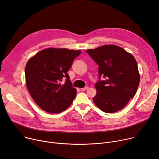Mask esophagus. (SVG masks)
<instances>
[{
	"mask_svg": "<svg viewBox=\"0 0 159 159\" xmlns=\"http://www.w3.org/2000/svg\"><path fill=\"white\" fill-rule=\"evenodd\" d=\"M88 89V86H85L84 88H81V90H82V91H86V90H87Z\"/></svg>",
	"mask_w": 159,
	"mask_h": 159,
	"instance_id": "esophagus-1",
	"label": "esophagus"
}]
</instances>
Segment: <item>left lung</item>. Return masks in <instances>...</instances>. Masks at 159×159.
<instances>
[{
  "label": "left lung",
  "mask_w": 159,
  "mask_h": 159,
  "mask_svg": "<svg viewBox=\"0 0 159 159\" xmlns=\"http://www.w3.org/2000/svg\"><path fill=\"white\" fill-rule=\"evenodd\" d=\"M86 52L98 66L99 79L95 84L97 95L93 97L94 103L107 113L122 110L135 96L139 85L135 58L115 45H104Z\"/></svg>",
  "instance_id": "1"
}]
</instances>
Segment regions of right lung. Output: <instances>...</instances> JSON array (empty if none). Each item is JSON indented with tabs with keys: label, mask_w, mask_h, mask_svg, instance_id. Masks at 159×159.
I'll use <instances>...</instances> for the list:
<instances>
[{
	"label": "right lung",
	"mask_w": 159,
	"mask_h": 159,
	"mask_svg": "<svg viewBox=\"0 0 159 159\" xmlns=\"http://www.w3.org/2000/svg\"><path fill=\"white\" fill-rule=\"evenodd\" d=\"M80 53L79 50L47 48L28 61L25 68L26 86L41 109L58 113L71 104L77 91L67 72ZM64 78L63 84L61 80Z\"/></svg>",
	"instance_id": "add662e5"
}]
</instances>
